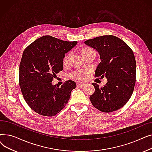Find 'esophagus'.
<instances>
[{"label":"esophagus","mask_w":152,"mask_h":152,"mask_svg":"<svg viewBox=\"0 0 152 152\" xmlns=\"http://www.w3.org/2000/svg\"><path fill=\"white\" fill-rule=\"evenodd\" d=\"M77 85L78 86H79V87H83V86H85L86 84H85L84 83H79V82H78V83H77Z\"/></svg>","instance_id":"1"}]
</instances>
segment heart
<instances>
[{
  "label": "heart",
  "mask_w": 152,
  "mask_h": 152,
  "mask_svg": "<svg viewBox=\"0 0 152 152\" xmlns=\"http://www.w3.org/2000/svg\"><path fill=\"white\" fill-rule=\"evenodd\" d=\"M91 50H93L91 49V48L87 47V48H86V49H84L83 50L82 53L83 54V53H84L87 52H89V51H91ZM70 56H71V53H69L66 56L65 59H64V62H65V63H67L68 62L69 59L70 58ZM86 73H87V72L84 69H78V70L75 71L74 73H73V77H75V78H76V79H81L83 77V76L85 74H86Z\"/></svg>",
  "instance_id": "obj_1"
}]
</instances>
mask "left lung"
I'll list each match as a JSON object with an SVG mask.
<instances>
[{
	"label": "left lung",
	"mask_w": 152,
	"mask_h": 152,
	"mask_svg": "<svg viewBox=\"0 0 152 152\" xmlns=\"http://www.w3.org/2000/svg\"><path fill=\"white\" fill-rule=\"evenodd\" d=\"M85 44L96 50L101 61L95 77H105L108 82L100 88L93 83L95 92L90 96L92 104L103 112L110 113L123 107L131 98L135 84L136 62L134 52L123 40L115 36L89 39Z\"/></svg>",
	"instance_id": "8db88e82"
}]
</instances>
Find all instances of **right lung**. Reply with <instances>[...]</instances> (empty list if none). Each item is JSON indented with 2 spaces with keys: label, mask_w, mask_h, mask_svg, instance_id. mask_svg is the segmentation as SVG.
Listing matches in <instances>:
<instances>
[{
  "label": "right lung",
  "mask_w": 152,
  "mask_h": 152,
  "mask_svg": "<svg viewBox=\"0 0 152 152\" xmlns=\"http://www.w3.org/2000/svg\"><path fill=\"white\" fill-rule=\"evenodd\" d=\"M77 43L45 36L24 50L19 68L20 86L27 104L37 113L53 116L68 103L76 83L68 80L59 87L52 82L63 70L65 53Z\"/></svg>",
  "instance_id": "1"
}]
</instances>
